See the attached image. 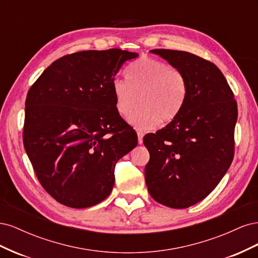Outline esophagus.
<instances>
[{
	"mask_svg": "<svg viewBox=\"0 0 258 258\" xmlns=\"http://www.w3.org/2000/svg\"><path fill=\"white\" fill-rule=\"evenodd\" d=\"M143 137H144V132L138 131V142H139V144L143 143Z\"/></svg>",
	"mask_w": 258,
	"mask_h": 258,
	"instance_id": "34e87169",
	"label": "esophagus"
}]
</instances>
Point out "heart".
Here are the masks:
<instances>
[{"instance_id":"obj_1","label":"heart","mask_w":258,"mask_h":258,"mask_svg":"<svg viewBox=\"0 0 258 258\" xmlns=\"http://www.w3.org/2000/svg\"><path fill=\"white\" fill-rule=\"evenodd\" d=\"M126 80H114L116 110L128 117L138 129L150 130L159 121L169 122L181 112L187 96V81L182 71L160 60L142 57L126 70Z\"/></svg>"}]
</instances>
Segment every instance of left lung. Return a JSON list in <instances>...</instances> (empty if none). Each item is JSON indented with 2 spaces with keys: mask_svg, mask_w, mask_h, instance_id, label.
<instances>
[{
  "mask_svg": "<svg viewBox=\"0 0 258 258\" xmlns=\"http://www.w3.org/2000/svg\"><path fill=\"white\" fill-rule=\"evenodd\" d=\"M151 52L182 71L187 96L172 121L143 139L150 152L145 182L154 200L185 209L205 199L231 165L237 102L225 76L212 62L181 50Z\"/></svg>",
  "mask_w": 258,
  "mask_h": 258,
  "instance_id": "8db88e82",
  "label": "left lung"
}]
</instances>
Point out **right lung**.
<instances>
[{
  "label": "right lung",
  "instance_id": "1",
  "mask_svg": "<svg viewBox=\"0 0 258 258\" xmlns=\"http://www.w3.org/2000/svg\"><path fill=\"white\" fill-rule=\"evenodd\" d=\"M137 52L85 50L53 61L31 86L23 145L43 188L84 209L111 194L116 162L138 144L115 106L112 84Z\"/></svg>",
  "mask_w": 258,
  "mask_h": 258
}]
</instances>
